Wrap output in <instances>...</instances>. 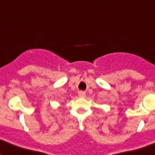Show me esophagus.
Instances as JSON below:
<instances>
[{"instance_id":"34e87169","label":"esophagus","mask_w":155,"mask_h":155,"mask_svg":"<svg viewBox=\"0 0 155 155\" xmlns=\"http://www.w3.org/2000/svg\"><path fill=\"white\" fill-rule=\"evenodd\" d=\"M78 95H79V97H81V98H83V97L85 96V92L83 91H80L78 92Z\"/></svg>"}]
</instances>
